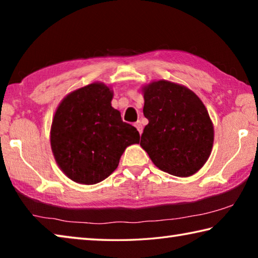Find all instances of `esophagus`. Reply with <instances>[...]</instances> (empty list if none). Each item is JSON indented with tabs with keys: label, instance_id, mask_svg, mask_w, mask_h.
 Returning <instances> with one entry per match:
<instances>
[{
	"label": "esophagus",
	"instance_id": "34e87169",
	"mask_svg": "<svg viewBox=\"0 0 258 258\" xmlns=\"http://www.w3.org/2000/svg\"><path fill=\"white\" fill-rule=\"evenodd\" d=\"M134 126H135V127H137V130L139 131V133L140 134H141L142 133V124H141V121H140V120H138L137 121V123H134Z\"/></svg>",
	"mask_w": 258,
	"mask_h": 258
}]
</instances>
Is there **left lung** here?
Listing matches in <instances>:
<instances>
[{"label": "left lung", "instance_id": "8db88e82", "mask_svg": "<svg viewBox=\"0 0 258 258\" xmlns=\"http://www.w3.org/2000/svg\"><path fill=\"white\" fill-rule=\"evenodd\" d=\"M143 115L149 123L141 146L157 167L186 177L198 172L211 155L214 128L197 95L167 81L152 82L143 89Z\"/></svg>", "mask_w": 258, "mask_h": 258}]
</instances>
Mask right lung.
Returning <instances> with one entry per match:
<instances>
[{
	"label": "right lung",
	"instance_id": "add662e5",
	"mask_svg": "<svg viewBox=\"0 0 258 258\" xmlns=\"http://www.w3.org/2000/svg\"><path fill=\"white\" fill-rule=\"evenodd\" d=\"M112 92L93 83L68 94L51 126V148L59 167L73 181L95 184L118 166L124 150L139 143L134 126L111 107Z\"/></svg>",
	"mask_w": 258,
	"mask_h": 258
}]
</instances>
